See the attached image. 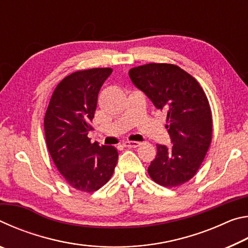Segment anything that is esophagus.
Instances as JSON below:
<instances>
[{
  "mask_svg": "<svg viewBox=\"0 0 248 248\" xmlns=\"http://www.w3.org/2000/svg\"><path fill=\"white\" fill-rule=\"evenodd\" d=\"M140 145H141L140 142H134V141H125V142H124V146H125V148H129V149L138 148V146H140Z\"/></svg>",
  "mask_w": 248,
  "mask_h": 248,
  "instance_id": "obj_1",
  "label": "esophagus"
}]
</instances>
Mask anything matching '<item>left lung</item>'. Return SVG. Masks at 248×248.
<instances>
[{
  "mask_svg": "<svg viewBox=\"0 0 248 248\" xmlns=\"http://www.w3.org/2000/svg\"><path fill=\"white\" fill-rule=\"evenodd\" d=\"M129 77L154 106L165 112L173 145L157 144L148 169L161 186L173 188L190 180L202 164L212 140V114L198 81L179 66L148 63L129 70Z\"/></svg>",
  "mask_w": 248,
  "mask_h": 248,
  "instance_id": "left-lung-1",
  "label": "left lung"
}]
</instances>
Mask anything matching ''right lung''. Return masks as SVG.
Masks as SVG:
<instances>
[{
    "mask_svg": "<svg viewBox=\"0 0 248 248\" xmlns=\"http://www.w3.org/2000/svg\"><path fill=\"white\" fill-rule=\"evenodd\" d=\"M110 68L77 71L54 89L45 115L46 142L51 158L74 189L93 192L114 174L118 152L114 146L92 143L87 134L93 121L100 87Z\"/></svg>",
    "mask_w": 248,
    "mask_h": 248,
    "instance_id": "1",
    "label": "right lung"
}]
</instances>
